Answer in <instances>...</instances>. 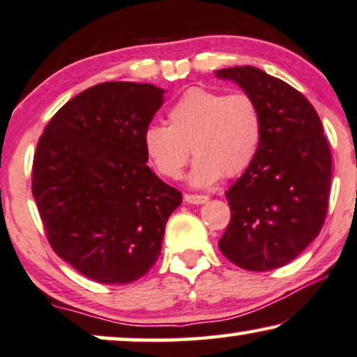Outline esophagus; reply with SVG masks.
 I'll return each instance as SVG.
<instances>
[{
	"label": "esophagus",
	"mask_w": 357,
	"mask_h": 357,
	"mask_svg": "<svg viewBox=\"0 0 357 357\" xmlns=\"http://www.w3.org/2000/svg\"><path fill=\"white\" fill-rule=\"evenodd\" d=\"M184 201H186L188 204H206L208 201L207 196H197V194H186L184 196Z\"/></svg>",
	"instance_id": "1"
}]
</instances>
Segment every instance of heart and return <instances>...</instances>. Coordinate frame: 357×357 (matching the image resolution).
I'll use <instances>...</instances> for the list:
<instances>
[{
	"label": "heart",
	"mask_w": 357,
	"mask_h": 357,
	"mask_svg": "<svg viewBox=\"0 0 357 357\" xmlns=\"http://www.w3.org/2000/svg\"><path fill=\"white\" fill-rule=\"evenodd\" d=\"M263 137L258 102L246 93L225 94L191 88L171 106L166 123H151L142 144L156 173L179 178L189 149L196 155L189 183L211 186L222 176L234 178L253 163Z\"/></svg>",
	"instance_id": "1"
}]
</instances>
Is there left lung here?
Wrapping results in <instances>:
<instances>
[{
	"label": "left lung",
	"instance_id": "obj_1",
	"mask_svg": "<svg viewBox=\"0 0 357 357\" xmlns=\"http://www.w3.org/2000/svg\"><path fill=\"white\" fill-rule=\"evenodd\" d=\"M258 102L259 150L225 192L230 223L218 248L248 271L291 263L320 234L331 184V151L320 117L307 98L255 66L215 71Z\"/></svg>",
	"mask_w": 357,
	"mask_h": 357
}]
</instances>
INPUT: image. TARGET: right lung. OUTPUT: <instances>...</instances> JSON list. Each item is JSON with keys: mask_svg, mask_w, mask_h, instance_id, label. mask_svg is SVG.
<instances>
[{"mask_svg": "<svg viewBox=\"0 0 357 357\" xmlns=\"http://www.w3.org/2000/svg\"><path fill=\"white\" fill-rule=\"evenodd\" d=\"M161 88L107 82L70 99L47 123L32 165V196L52 250L101 284H129L161 253L183 201L146 166L142 135Z\"/></svg>", "mask_w": 357, "mask_h": 357, "instance_id": "1", "label": "right lung"}]
</instances>
